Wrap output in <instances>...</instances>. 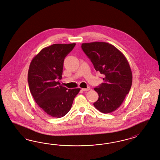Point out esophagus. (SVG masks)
Returning <instances> with one entry per match:
<instances>
[{"label":"esophagus","mask_w":160,"mask_h":160,"mask_svg":"<svg viewBox=\"0 0 160 160\" xmlns=\"http://www.w3.org/2000/svg\"><path fill=\"white\" fill-rule=\"evenodd\" d=\"M82 91H84V92H87V91H88V90H90V87L83 88H82Z\"/></svg>","instance_id":"1"}]
</instances>
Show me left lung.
<instances>
[{"label":"left lung","instance_id":"8db88e82","mask_svg":"<svg viewBox=\"0 0 160 160\" xmlns=\"http://www.w3.org/2000/svg\"><path fill=\"white\" fill-rule=\"evenodd\" d=\"M82 48L95 70L104 75V82L94 88L99 97L94 106L105 114L116 110L131 88L132 75L128 60L118 48L106 42L85 43Z\"/></svg>","mask_w":160,"mask_h":160}]
</instances>
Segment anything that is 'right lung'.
Instances as JSON below:
<instances>
[{
	"mask_svg": "<svg viewBox=\"0 0 160 160\" xmlns=\"http://www.w3.org/2000/svg\"><path fill=\"white\" fill-rule=\"evenodd\" d=\"M76 43L54 44L43 48L30 64L28 80L34 101L50 116L60 118L71 109L80 88L68 89L60 85L64 59Z\"/></svg>",
	"mask_w": 160,
	"mask_h": 160,
	"instance_id": "right-lung-1",
	"label": "right lung"
}]
</instances>
